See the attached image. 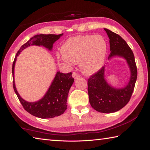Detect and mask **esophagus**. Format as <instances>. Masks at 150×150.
Returning a JSON list of instances; mask_svg holds the SVG:
<instances>
[{"mask_svg":"<svg viewBox=\"0 0 150 150\" xmlns=\"http://www.w3.org/2000/svg\"><path fill=\"white\" fill-rule=\"evenodd\" d=\"M72 77L74 78V79H77L79 77H80V75H79L78 73H76V72H73L72 73Z\"/></svg>","mask_w":150,"mask_h":150,"instance_id":"34e87169","label":"esophagus"}]
</instances>
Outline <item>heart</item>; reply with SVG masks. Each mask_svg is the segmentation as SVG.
<instances>
[{
  "label": "heart",
  "mask_w": 150,
  "mask_h": 150,
  "mask_svg": "<svg viewBox=\"0 0 150 150\" xmlns=\"http://www.w3.org/2000/svg\"><path fill=\"white\" fill-rule=\"evenodd\" d=\"M108 44L100 35L77 36L68 39L62 46V53H58L61 61L80 63L84 74L90 75L98 72L105 62Z\"/></svg>",
  "instance_id": "1"
}]
</instances>
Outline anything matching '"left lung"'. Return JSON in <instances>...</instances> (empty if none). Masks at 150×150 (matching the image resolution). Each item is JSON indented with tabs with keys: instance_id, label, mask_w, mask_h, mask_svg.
I'll list each match as a JSON object with an SVG mask.
<instances>
[{
	"instance_id": "left-lung-1",
	"label": "left lung",
	"mask_w": 150,
	"mask_h": 150,
	"mask_svg": "<svg viewBox=\"0 0 150 150\" xmlns=\"http://www.w3.org/2000/svg\"><path fill=\"white\" fill-rule=\"evenodd\" d=\"M110 39L108 59L121 57L127 61L131 72L129 83L123 88H116L109 84L104 78V66L88 79V95L92 108L101 113L118 111L129 103L133 92L137 78V68L133 52L127 42L117 34L104 29Z\"/></svg>"
}]
</instances>
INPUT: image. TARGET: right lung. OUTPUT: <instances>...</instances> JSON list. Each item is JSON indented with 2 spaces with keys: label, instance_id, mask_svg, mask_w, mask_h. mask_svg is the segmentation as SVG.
Returning <instances> with one entry per match:
<instances>
[{
  "label": "right lung",
  "instance_id": "right-lung-1",
  "mask_svg": "<svg viewBox=\"0 0 150 150\" xmlns=\"http://www.w3.org/2000/svg\"><path fill=\"white\" fill-rule=\"evenodd\" d=\"M60 35H36L31 38L29 41L24 44L19 50L14 59L12 64L13 87L14 91L18 96L24 109L34 116L47 119L53 118L63 114L67 108V97L69 91L74 83V79L72 78V72L63 74L57 72L52 84L46 94L38 101L30 103L25 100L21 97L17 91L14 81V67H15L17 57L21 51L30 46H42L49 50H52L53 44L63 36Z\"/></svg>",
  "mask_w": 150,
  "mask_h": 150
}]
</instances>
